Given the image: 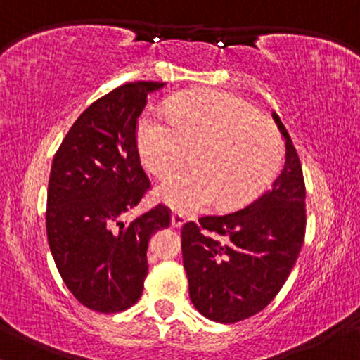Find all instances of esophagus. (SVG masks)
I'll list each match as a JSON object with an SVG mask.
<instances>
[{
  "label": "esophagus",
  "mask_w": 360,
  "mask_h": 360,
  "mask_svg": "<svg viewBox=\"0 0 360 360\" xmlns=\"http://www.w3.org/2000/svg\"><path fill=\"white\" fill-rule=\"evenodd\" d=\"M184 223H186V216L183 213H179V211H172L171 214L172 228H181Z\"/></svg>",
  "instance_id": "1"
}]
</instances>
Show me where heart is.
<instances>
[{"instance_id": "obj_1", "label": "heart", "mask_w": 360, "mask_h": 360, "mask_svg": "<svg viewBox=\"0 0 360 360\" xmlns=\"http://www.w3.org/2000/svg\"><path fill=\"white\" fill-rule=\"evenodd\" d=\"M137 144L146 167L167 176L155 189L164 205L193 213L216 205L243 206L274 179L283 159L276 125L250 102L226 92H196L172 98L167 117L146 112L139 120Z\"/></svg>"}]
</instances>
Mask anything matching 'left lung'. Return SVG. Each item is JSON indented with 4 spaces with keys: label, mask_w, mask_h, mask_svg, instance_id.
<instances>
[{
    "label": "left lung",
    "mask_w": 360,
    "mask_h": 360,
    "mask_svg": "<svg viewBox=\"0 0 360 360\" xmlns=\"http://www.w3.org/2000/svg\"><path fill=\"white\" fill-rule=\"evenodd\" d=\"M285 166L271 188L243 210L202 216L181 231L189 298L206 319L235 323L270 304L295 265L305 236V183L280 117ZM218 234L221 240L213 238Z\"/></svg>",
    "instance_id": "8db88e82"
}]
</instances>
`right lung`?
Segmentation results:
<instances>
[{
    "label": "right lung",
    "instance_id": "obj_1",
    "mask_svg": "<svg viewBox=\"0 0 360 360\" xmlns=\"http://www.w3.org/2000/svg\"><path fill=\"white\" fill-rule=\"evenodd\" d=\"M162 82L125 84L95 101L65 136L51 164L46 235L55 265L86 309L115 314L142 295L147 245L171 214L158 205L125 214L150 188L139 159L136 125Z\"/></svg>",
    "mask_w": 360,
    "mask_h": 360
}]
</instances>
